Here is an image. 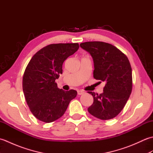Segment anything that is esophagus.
<instances>
[{
    "instance_id": "34e87169",
    "label": "esophagus",
    "mask_w": 153,
    "mask_h": 153,
    "mask_svg": "<svg viewBox=\"0 0 153 153\" xmlns=\"http://www.w3.org/2000/svg\"><path fill=\"white\" fill-rule=\"evenodd\" d=\"M83 93H84V91H82V90H78V91H77V94H78L79 95H82V94H83Z\"/></svg>"
}]
</instances>
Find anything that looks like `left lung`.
<instances>
[{"instance_id":"1","label":"left lung","mask_w":153,"mask_h":153,"mask_svg":"<svg viewBox=\"0 0 153 153\" xmlns=\"http://www.w3.org/2000/svg\"><path fill=\"white\" fill-rule=\"evenodd\" d=\"M80 47L93 58L94 78L106 83L100 95L88 92L93 97L88 111L100 120L112 119L122 111L132 91V70L128 58L118 48L105 42H85Z\"/></svg>"}]
</instances>
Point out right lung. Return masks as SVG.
I'll return each instance as SVG.
<instances>
[{"label": "right lung", "instance_id": "add662e5", "mask_svg": "<svg viewBox=\"0 0 153 153\" xmlns=\"http://www.w3.org/2000/svg\"><path fill=\"white\" fill-rule=\"evenodd\" d=\"M79 47L78 43L48 45L33 55L25 68L23 91L31 113L40 121L50 123L60 118L76 97V91L58 88L55 80L62 74L64 60Z\"/></svg>", "mask_w": 153, "mask_h": 153}]
</instances>
